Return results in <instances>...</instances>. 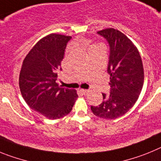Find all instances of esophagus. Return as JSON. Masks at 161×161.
<instances>
[{"label": "esophagus", "instance_id": "obj_1", "mask_svg": "<svg viewBox=\"0 0 161 161\" xmlns=\"http://www.w3.org/2000/svg\"><path fill=\"white\" fill-rule=\"evenodd\" d=\"M80 92H81L84 95H86L89 93V90H88V89H80Z\"/></svg>", "mask_w": 161, "mask_h": 161}]
</instances>
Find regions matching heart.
Returning a JSON list of instances; mask_svg holds the SVG:
<instances>
[{
  "mask_svg": "<svg viewBox=\"0 0 161 161\" xmlns=\"http://www.w3.org/2000/svg\"><path fill=\"white\" fill-rule=\"evenodd\" d=\"M101 46H102V45H91V46L89 47V50L91 52V51H93L94 48L98 47H101Z\"/></svg>",
  "mask_w": 161,
  "mask_h": 161,
  "instance_id": "b5f03b06",
  "label": "heart"
}]
</instances>
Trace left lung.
<instances>
[{
  "instance_id": "8db88e82",
  "label": "left lung",
  "mask_w": 161,
  "mask_h": 161,
  "mask_svg": "<svg viewBox=\"0 0 161 161\" xmlns=\"http://www.w3.org/2000/svg\"><path fill=\"white\" fill-rule=\"evenodd\" d=\"M97 34L109 47L107 72L110 76L109 95L102 93L103 102L91 110L102 119H114L123 116L135 105L143 85V67L137 48L120 31L113 28Z\"/></svg>"
}]
</instances>
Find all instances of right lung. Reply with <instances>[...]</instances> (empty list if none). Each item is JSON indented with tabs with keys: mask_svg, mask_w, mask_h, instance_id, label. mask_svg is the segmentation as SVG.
<instances>
[{
	"mask_svg": "<svg viewBox=\"0 0 161 161\" xmlns=\"http://www.w3.org/2000/svg\"><path fill=\"white\" fill-rule=\"evenodd\" d=\"M71 38L57 34L42 38L25 56L20 72L19 87L24 100L31 109L50 119L68 114L78 97L76 90L61 88L56 83Z\"/></svg>",
	"mask_w": 161,
	"mask_h": 161,
	"instance_id": "add662e5",
	"label": "right lung"
}]
</instances>
